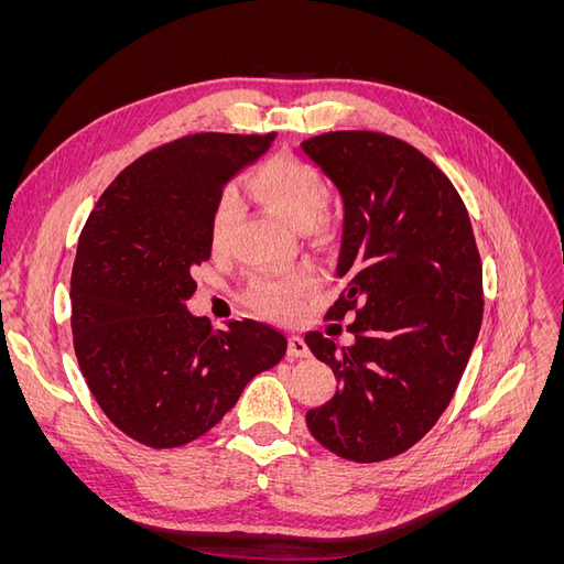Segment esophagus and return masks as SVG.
Masks as SVG:
<instances>
[{
  "label": "esophagus",
  "instance_id": "34e87169",
  "mask_svg": "<svg viewBox=\"0 0 564 564\" xmlns=\"http://www.w3.org/2000/svg\"><path fill=\"white\" fill-rule=\"evenodd\" d=\"M286 355L292 357V360H299V357H308L311 350H308V346H305V340L301 336H289Z\"/></svg>",
  "mask_w": 564,
  "mask_h": 564
}]
</instances>
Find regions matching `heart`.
<instances>
[{
	"label": "heart",
	"mask_w": 564,
	"mask_h": 564,
	"mask_svg": "<svg viewBox=\"0 0 564 564\" xmlns=\"http://www.w3.org/2000/svg\"><path fill=\"white\" fill-rule=\"evenodd\" d=\"M249 195L265 207L270 214H275L280 220L292 228L305 226H322L324 216L317 209L322 199V178L317 176L311 164H305L296 158H270L253 166L245 178ZM235 216V197L224 195L216 204L212 216V247L220 251L226 247L228 230ZM315 286V275L311 270H294L282 278H259L253 280L249 289L251 303L265 315L272 317H289L299 301Z\"/></svg>",
	"instance_id": "b5f03b06"
}]
</instances>
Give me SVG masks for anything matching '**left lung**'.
Here are the masks:
<instances>
[{
    "instance_id": "1",
    "label": "left lung",
    "mask_w": 564,
    "mask_h": 564,
    "mask_svg": "<svg viewBox=\"0 0 564 564\" xmlns=\"http://www.w3.org/2000/svg\"><path fill=\"white\" fill-rule=\"evenodd\" d=\"M301 150L344 199L336 275L348 286L327 317L355 311L352 346L305 334L338 379L305 423L336 456L373 464L416 445L452 402L482 324L480 253L464 199L416 148L329 131Z\"/></svg>"
}]
</instances>
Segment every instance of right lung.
<instances>
[{"mask_svg":"<svg viewBox=\"0 0 564 564\" xmlns=\"http://www.w3.org/2000/svg\"><path fill=\"white\" fill-rule=\"evenodd\" d=\"M275 133H193L129 164L100 195L77 245L73 336L91 395L124 435L169 449L197 440L245 386L286 352L268 324L212 329L185 301L193 268L212 256L224 185Z\"/></svg>","mask_w":564,"mask_h":564,"instance_id":"right-lung-1","label":"right lung"}]
</instances>
